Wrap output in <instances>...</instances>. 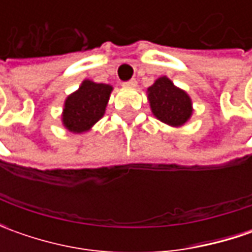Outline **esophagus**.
I'll return each instance as SVG.
<instances>
[{
    "label": "esophagus",
    "instance_id": "1",
    "mask_svg": "<svg viewBox=\"0 0 252 252\" xmlns=\"http://www.w3.org/2000/svg\"><path fill=\"white\" fill-rule=\"evenodd\" d=\"M137 85L136 83V80L133 78V80H129V81H126V83H123V87H127V88H134Z\"/></svg>",
    "mask_w": 252,
    "mask_h": 252
}]
</instances>
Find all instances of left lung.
<instances>
[{
  "instance_id": "1",
  "label": "left lung",
  "mask_w": 252,
  "mask_h": 252,
  "mask_svg": "<svg viewBox=\"0 0 252 252\" xmlns=\"http://www.w3.org/2000/svg\"><path fill=\"white\" fill-rule=\"evenodd\" d=\"M153 115L169 126L179 127L192 116V101L184 90L175 87L167 77H160L147 90Z\"/></svg>"
}]
</instances>
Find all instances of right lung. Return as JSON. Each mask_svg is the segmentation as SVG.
<instances>
[{
	"mask_svg": "<svg viewBox=\"0 0 252 252\" xmlns=\"http://www.w3.org/2000/svg\"><path fill=\"white\" fill-rule=\"evenodd\" d=\"M111 85L85 80L64 102L62 122L73 133L88 131L105 115L112 92Z\"/></svg>",
	"mask_w": 252,
	"mask_h": 252,
	"instance_id": "add662e5",
	"label": "right lung"
}]
</instances>
